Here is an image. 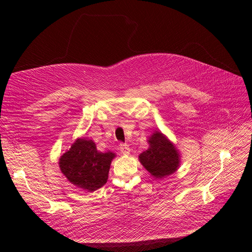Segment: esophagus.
Here are the masks:
<instances>
[{
    "instance_id": "esophagus-1",
    "label": "esophagus",
    "mask_w": 252,
    "mask_h": 252,
    "mask_svg": "<svg viewBox=\"0 0 252 252\" xmlns=\"http://www.w3.org/2000/svg\"><path fill=\"white\" fill-rule=\"evenodd\" d=\"M120 150H121L122 154L125 155V156L130 154V148H129V146H128L127 144H121L120 145Z\"/></svg>"
}]
</instances>
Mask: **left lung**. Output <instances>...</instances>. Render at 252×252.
Segmentation results:
<instances>
[{
	"instance_id": "obj_1",
	"label": "left lung",
	"mask_w": 252,
	"mask_h": 252,
	"mask_svg": "<svg viewBox=\"0 0 252 252\" xmlns=\"http://www.w3.org/2000/svg\"><path fill=\"white\" fill-rule=\"evenodd\" d=\"M149 147L139 156V161L152 177L163 179L179 169L181 155L174 144L161 131H155L147 140Z\"/></svg>"
}]
</instances>
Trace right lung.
<instances>
[{
	"instance_id": "1",
	"label": "right lung",
	"mask_w": 252,
	"mask_h": 252,
	"mask_svg": "<svg viewBox=\"0 0 252 252\" xmlns=\"http://www.w3.org/2000/svg\"><path fill=\"white\" fill-rule=\"evenodd\" d=\"M116 154L101 152L93 140L79 138L60 158L59 166L72 185L93 192L106 184Z\"/></svg>"
}]
</instances>
